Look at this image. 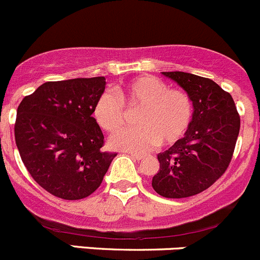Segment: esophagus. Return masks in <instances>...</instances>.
Returning a JSON list of instances; mask_svg holds the SVG:
<instances>
[{"label":"esophagus","mask_w":260,"mask_h":260,"mask_svg":"<svg viewBox=\"0 0 260 260\" xmlns=\"http://www.w3.org/2000/svg\"><path fill=\"white\" fill-rule=\"evenodd\" d=\"M129 154H130V156H133L134 159H136V160H141V159H144V157H145V155H144V154H139V152L129 151Z\"/></svg>","instance_id":"1"}]
</instances>
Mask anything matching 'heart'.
Here are the masks:
<instances>
[{"instance_id":"obj_1","label":"heart","mask_w":260,"mask_h":260,"mask_svg":"<svg viewBox=\"0 0 260 260\" xmlns=\"http://www.w3.org/2000/svg\"><path fill=\"white\" fill-rule=\"evenodd\" d=\"M116 96L104 92L93 105V119L108 133H115L126 122L124 110L139 109L138 127L117 132L111 136L114 148L145 151L162 143L173 145L190 129L194 105L190 96L180 89H169L155 76H139L116 89ZM125 107L124 108L123 106Z\"/></svg>"}]
</instances>
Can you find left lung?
I'll return each instance as SVG.
<instances>
[{"instance_id":"8db88e82","label":"left lung","mask_w":260,"mask_h":260,"mask_svg":"<svg viewBox=\"0 0 260 260\" xmlns=\"http://www.w3.org/2000/svg\"><path fill=\"white\" fill-rule=\"evenodd\" d=\"M188 92L194 105L190 129L160 152L152 188L171 199L188 198L213 185L228 169L240 129L232 95L213 80L181 71L162 72Z\"/></svg>"}]
</instances>
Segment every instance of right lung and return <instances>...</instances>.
<instances>
[{"label":"right lung","instance_id":"obj_1","mask_svg":"<svg viewBox=\"0 0 260 260\" xmlns=\"http://www.w3.org/2000/svg\"><path fill=\"white\" fill-rule=\"evenodd\" d=\"M105 77L49 81L17 108L15 140L34 180L50 194L79 200L92 194L117 154L104 151L92 117Z\"/></svg>","mask_w":260,"mask_h":260}]
</instances>
